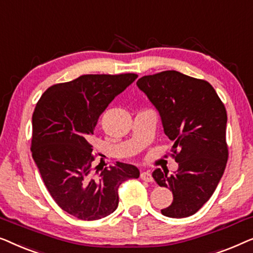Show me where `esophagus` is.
Masks as SVG:
<instances>
[{
  "instance_id": "1",
  "label": "esophagus",
  "mask_w": 253,
  "mask_h": 253,
  "mask_svg": "<svg viewBox=\"0 0 253 253\" xmlns=\"http://www.w3.org/2000/svg\"><path fill=\"white\" fill-rule=\"evenodd\" d=\"M141 179L143 181H147V182H152L154 181V177H152L151 173L149 170H145V172L141 173Z\"/></svg>"
}]
</instances>
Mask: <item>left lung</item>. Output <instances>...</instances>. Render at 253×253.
Returning a JSON list of instances; mask_svg holds the SVG:
<instances>
[{"instance_id":"1","label":"left lung","mask_w":253,"mask_h":253,"mask_svg":"<svg viewBox=\"0 0 253 253\" xmlns=\"http://www.w3.org/2000/svg\"><path fill=\"white\" fill-rule=\"evenodd\" d=\"M137 87L157 109L163 128L179 163L167 175L161 169L152 176L161 187L172 191L173 202L162 210L169 218H186L196 213L212 194L225 172L227 112L214 88L177 71L144 76Z\"/></svg>"}]
</instances>
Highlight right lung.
I'll return each instance as SVG.
<instances>
[{
  "mask_svg": "<svg viewBox=\"0 0 253 253\" xmlns=\"http://www.w3.org/2000/svg\"><path fill=\"white\" fill-rule=\"evenodd\" d=\"M136 78L86 74L48 88L35 106L32 156L57 205L78 219L111 214L118 208L120 184L140 176L137 167L119 162L94 172L90 144L99 116Z\"/></svg>",
  "mask_w": 253,
  "mask_h": 253,
  "instance_id": "add662e5",
  "label": "right lung"
}]
</instances>
